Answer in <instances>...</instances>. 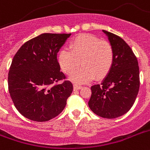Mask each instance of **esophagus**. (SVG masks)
Masks as SVG:
<instances>
[{"instance_id": "esophagus-1", "label": "esophagus", "mask_w": 150, "mask_h": 150, "mask_svg": "<svg viewBox=\"0 0 150 150\" xmlns=\"http://www.w3.org/2000/svg\"><path fill=\"white\" fill-rule=\"evenodd\" d=\"M83 87L81 85H79V84H76V83H75L74 84V90H80L81 88Z\"/></svg>"}]
</instances>
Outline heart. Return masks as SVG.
<instances>
[{
	"label": "heart",
	"instance_id": "b5f03b06",
	"mask_svg": "<svg viewBox=\"0 0 150 150\" xmlns=\"http://www.w3.org/2000/svg\"><path fill=\"white\" fill-rule=\"evenodd\" d=\"M115 59L112 45L108 42L100 41L90 34H79L69 43V50L59 52L58 61L64 72L71 75L79 67L83 66L71 75L75 83H87L94 76L100 79L110 72Z\"/></svg>",
	"mask_w": 150,
	"mask_h": 150
}]
</instances>
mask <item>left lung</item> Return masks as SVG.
<instances>
[{"label": "left lung", "instance_id": "8db88e82", "mask_svg": "<svg viewBox=\"0 0 150 150\" xmlns=\"http://www.w3.org/2000/svg\"><path fill=\"white\" fill-rule=\"evenodd\" d=\"M112 45L115 59L110 72L100 84L91 86L89 107L96 115L117 118L128 112L140 86L138 60L131 47L116 34L103 30Z\"/></svg>", "mask_w": 150, "mask_h": 150}]
</instances>
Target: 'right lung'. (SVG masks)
<instances>
[{
	"instance_id": "obj_1",
	"label": "right lung",
	"mask_w": 150,
	"mask_h": 150,
	"mask_svg": "<svg viewBox=\"0 0 150 150\" xmlns=\"http://www.w3.org/2000/svg\"><path fill=\"white\" fill-rule=\"evenodd\" d=\"M70 35L40 34L25 42L12 59L9 93L17 110L30 120L45 122L57 116L72 93V83L66 80L57 60V52Z\"/></svg>"
}]
</instances>
